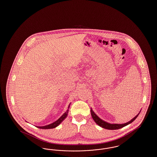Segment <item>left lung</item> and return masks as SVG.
I'll list each match as a JSON object with an SVG mask.
<instances>
[{"mask_svg":"<svg viewBox=\"0 0 157 157\" xmlns=\"http://www.w3.org/2000/svg\"><path fill=\"white\" fill-rule=\"evenodd\" d=\"M140 112H139V113L136 115L134 118H132L130 121L128 122L127 123L125 124H109L106 121H104L102 120H101L99 117H98L97 115H96V113L93 111V110L92 109V108H90V113L92 115V117L93 118L94 121L96 122V124L98 125L99 126H100L102 128H104L105 129H110V130H115V129H118L120 128H122L123 127H125L128 125V124H130L131 123H132L134 121L137 117L138 116V115L140 114Z\"/></svg>","mask_w":157,"mask_h":157,"instance_id":"obj_1","label":"left lung"}]
</instances>
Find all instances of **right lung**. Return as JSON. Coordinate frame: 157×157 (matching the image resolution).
<instances>
[{"instance_id":"1","label":"right lung","mask_w":157,"mask_h":157,"mask_svg":"<svg viewBox=\"0 0 157 157\" xmlns=\"http://www.w3.org/2000/svg\"><path fill=\"white\" fill-rule=\"evenodd\" d=\"M70 104H69V106H68V108H67V111L65 112L57 121H56L55 122H53V123L51 124H49L48 125H45V126H43V127H38V126H36V127L39 128H41V129H52V128H54L58 127L60 124L67 118V113H68V112H69V107H70Z\"/></svg>"}]
</instances>
